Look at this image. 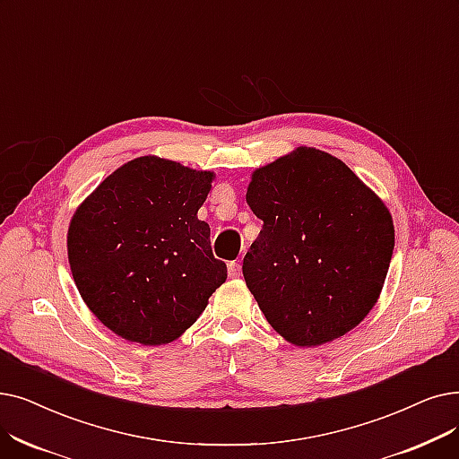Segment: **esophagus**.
I'll return each mask as SVG.
<instances>
[{"mask_svg": "<svg viewBox=\"0 0 459 459\" xmlns=\"http://www.w3.org/2000/svg\"><path fill=\"white\" fill-rule=\"evenodd\" d=\"M242 275V266L238 263H229V277H240Z\"/></svg>", "mask_w": 459, "mask_h": 459, "instance_id": "34e87169", "label": "esophagus"}]
</instances>
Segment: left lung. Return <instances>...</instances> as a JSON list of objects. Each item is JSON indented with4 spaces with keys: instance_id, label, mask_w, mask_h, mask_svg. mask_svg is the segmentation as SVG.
Here are the masks:
<instances>
[{
    "instance_id": "left-lung-1",
    "label": "left lung",
    "mask_w": 459,
    "mask_h": 459,
    "mask_svg": "<svg viewBox=\"0 0 459 459\" xmlns=\"http://www.w3.org/2000/svg\"><path fill=\"white\" fill-rule=\"evenodd\" d=\"M246 201L264 225L242 270L270 326L296 347H318L360 325L394 251L381 198L342 159L300 146L256 169Z\"/></svg>"
}]
</instances>
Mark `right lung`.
<instances>
[{
    "mask_svg": "<svg viewBox=\"0 0 459 459\" xmlns=\"http://www.w3.org/2000/svg\"><path fill=\"white\" fill-rule=\"evenodd\" d=\"M215 178L144 155L116 169L76 208L67 232L74 285L116 335L141 345L178 340L227 279L196 217Z\"/></svg>",
    "mask_w": 459,
    "mask_h": 459,
    "instance_id": "right-lung-1",
    "label": "right lung"
}]
</instances>
